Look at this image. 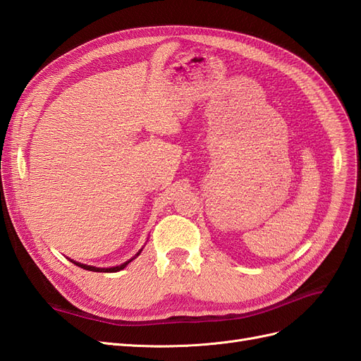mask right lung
Listing matches in <instances>:
<instances>
[{"instance_id": "right-lung-1", "label": "right lung", "mask_w": 361, "mask_h": 361, "mask_svg": "<svg viewBox=\"0 0 361 361\" xmlns=\"http://www.w3.org/2000/svg\"><path fill=\"white\" fill-rule=\"evenodd\" d=\"M133 260V259H130ZM130 260H128V262H125L123 265H118V267H114V268H94V267H87V265H81V264H76V262H73L75 265H78V267H81V268H84V269H89V271H93V272H102V271H105V272H117V271H120V269H123Z\"/></svg>"}]
</instances>
